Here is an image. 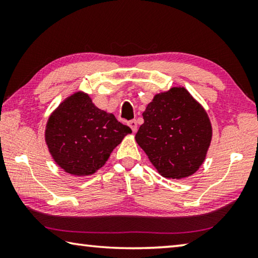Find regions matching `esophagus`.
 <instances>
[{
    "label": "esophagus",
    "mask_w": 258,
    "mask_h": 258,
    "mask_svg": "<svg viewBox=\"0 0 258 258\" xmlns=\"http://www.w3.org/2000/svg\"><path fill=\"white\" fill-rule=\"evenodd\" d=\"M127 124H128L130 127L132 128L133 132H137V130H138V123H137V120H135V119H132V120H130Z\"/></svg>",
    "instance_id": "34e87169"
}]
</instances>
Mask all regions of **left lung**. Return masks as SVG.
Segmentation results:
<instances>
[{
  "mask_svg": "<svg viewBox=\"0 0 258 258\" xmlns=\"http://www.w3.org/2000/svg\"><path fill=\"white\" fill-rule=\"evenodd\" d=\"M135 141L161 176L181 180L198 171L212 141L207 112L184 87L156 94L142 113Z\"/></svg>",
  "mask_w": 258,
  "mask_h": 258,
  "instance_id": "left-lung-1",
  "label": "left lung"
}]
</instances>
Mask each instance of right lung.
Listing matches in <instances>:
<instances>
[{
	"label": "right lung",
	"instance_id": "1",
	"mask_svg": "<svg viewBox=\"0 0 258 258\" xmlns=\"http://www.w3.org/2000/svg\"><path fill=\"white\" fill-rule=\"evenodd\" d=\"M132 133L112 113L94 106L84 92H75L51 113L45 142L55 164L76 176L92 175L112 150Z\"/></svg>",
	"mask_w": 258,
	"mask_h": 258
}]
</instances>
